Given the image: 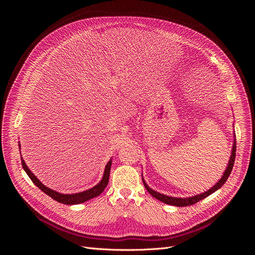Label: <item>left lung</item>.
<instances>
[{
	"label": "left lung",
	"instance_id": "1",
	"mask_svg": "<svg viewBox=\"0 0 255 255\" xmlns=\"http://www.w3.org/2000/svg\"><path fill=\"white\" fill-rule=\"evenodd\" d=\"M236 140L234 141V146H233V151H232V156L230 158V163L229 165H227V168L226 170L224 171L222 178L219 180V182L215 185L213 186L211 189H209L208 191L202 193V194H198V195H195V196H192V197H188V198H178V197H171V196H167V195H164V194H160L154 190H152L150 187L145 184V182L143 181V185L145 187V189L149 191V193L154 196L156 199H159L160 202H162L164 204H167V205H171V206H177V207H188V206H191V205H194L196 204L197 202H199V200H202L204 198H206L207 196L211 195L213 192H215L216 190H218L220 187L226 182V180L229 179L231 172L233 170V167H234V163H235V159H236V150H237V145H236Z\"/></svg>",
	"mask_w": 255,
	"mask_h": 255
}]
</instances>
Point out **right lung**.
Masks as SVG:
<instances>
[{"instance_id":"obj_1","label":"right lung","mask_w":255,"mask_h":255,"mask_svg":"<svg viewBox=\"0 0 255 255\" xmlns=\"http://www.w3.org/2000/svg\"><path fill=\"white\" fill-rule=\"evenodd\" d=\"M18 145H20V144H18ZM19 148H20V146H19ZM21 165H22L24 171L26 172V175H28L29 178L32 180V182L38 187L40 190H42L45 194L50 196L52 199H55V200H57L58 203H61V204H64V205H77V204L85 203V202H87V200H89L91 198L96 197V196L100 195L104 191L107 184H109V180H110V172H111V167H112V159L110 160L109 163L106 164L103 178H102L101 182L98 185H96L95 187H93V188H91L89 190H86L84 192L75 193V194H62V193H59V192H57L55 190H51V189L47 188L46 186H44L41 182H40L34 176V173L29 169L28 166H26V164L24 163L22 158H21Z\"/></svg>"}]
</instances>
